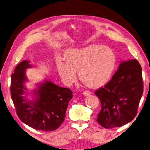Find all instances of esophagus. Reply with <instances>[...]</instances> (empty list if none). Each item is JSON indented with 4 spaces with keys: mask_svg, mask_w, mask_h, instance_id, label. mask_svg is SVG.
<instances>
[{
    "mask_svg": "<svg viewBox=\"0 0 150 150\" xmlns=\"http://www.w3.org/2000/svg\"><path fill=\"white\" fill-rule=\"evenodd\" d=\"M90 94H91V92L89 91H83V95H84L85 96L88 95H90Z\"/></svg>",
    "mask_w": 150,
    "mask_h": 150,
    "instance_id": "34e87169",
    "label": "esophagus"
}]
</instances>
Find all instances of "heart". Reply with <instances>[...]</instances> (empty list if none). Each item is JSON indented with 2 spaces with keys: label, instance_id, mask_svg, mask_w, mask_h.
<instances>
[{
  "label": "heart",
  "instance_id": "obj_1",
  "mask_svg": "<svg viewBox=\"0 0 150 150\" xmlns=\"http://www.w3.org/2000/svg\"><path fill=\"white\" fill-rule=\"evenodd\" d=\"M66 62L59 59L56 66L59 75L66 85H70L77 79L91 87H100L108 81L116 64V54L108 46L91 44L77 50H67Z\"/></svg>",
  "mask_w": 150,
  "mask_h": 150
}]
</instances>
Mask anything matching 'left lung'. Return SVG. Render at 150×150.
Returning <instances> with one entry per match:
<instances>
[{
	"label": "left lung",
	"mask_w": 150,
	"mask_h": 150,
	"mask_svg": "<svg viewBox=\"0 0 150 150\" xmlns=\"http://www.w3.org/2000/svg\"><path fill=\"white\" fill-rule=\"evenodd\" d=\"M143 88L142 67L138 61L122 62L111 79L95 91L101 103L96 121L105 128L130 122L138 112Z\"/></svg>",
	"instance_id": "8db88e82"
}]
</instances>
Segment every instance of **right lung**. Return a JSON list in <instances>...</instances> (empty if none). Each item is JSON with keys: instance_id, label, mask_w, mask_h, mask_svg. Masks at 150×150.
Segmentation results:
<instances>
[{"instance_id": "1", "label": "right lung", "mask_w": 150, "mask_h": 150, "mask_svg": "<svg viewBox=\"0 0 150 150\" xmlns=\"http://www.w3.org/2000/svg\"><path fill=\"white\" fill-rule=\"evenodd\" d=\"M31 67L29 62L20 63L11 75V95L20 120L37 130L54 131L65 120L68 103L73 97L72 91L45 81L34 91L35 100L28 101L22 95L26 93V69Z\"/></svg>"}]
</instances>
